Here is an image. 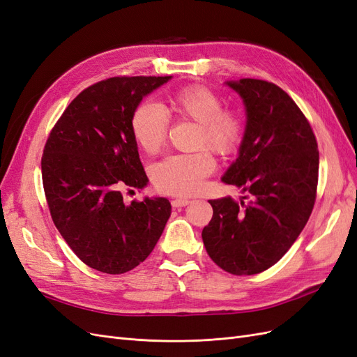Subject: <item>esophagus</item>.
<instances>
[{
	"label": "esophagus",
	"mask_w": 357,
	"mask_h": 357,
	"mask_svg": "<svg viewBox=\"0 0 357 357\" xmlns=\"http://www.w3.org/2000/svg\"><path fill=\"white\" fill-rule=\"evenodd\" d=\"M189 202H190V201H189V199H186V198H176V199H172V201H171L172 207H174V208L185 207V205H188Z\"/></svg>",
	"instance_id": "34e87169"
}]
</instances>
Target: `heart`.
Returning a JSON list of instances; mask_svg holds the SVG:
<instances>
[{"label": "heart", "mask_w": 357, "mask_h": 357, "mask_svg": "<svg viewBox=\"0 0 357 357\" xmlns=\"http://www.w3.org/2000/svg\"><path fill=\"white\" fill-rule=\"evenodd\" d=\"M220 96L204 86L180 89L172 100V110L190 117L201 126L198 143L207 144L214 152L226 155L238 147L244 137V121L234 110H223ZM169 113L155 100L139 104L131 121L137 144L147 153L164 147L169 131ZM215 168V160L207 150L195 153L169 155L153 167L152 176L159 190L171 195L188 197L197 193Z\"/></svg>", "instance_id": "heart-1"}]
</instances>
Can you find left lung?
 I'll return each mask as SVG.
<instances>
[{
  "label": "left lung",
  "mask_w": 357,
  "mask_h": 357,
  "mask_svg": "<svg viewBox=\"0 0 357 357\" xmlns=\"http://www.w3.org/2000/svg\"><path fill=\"white\" fill-rule=\"evenodd\" d=\"M245 105L240 155L225 172L247 202L210 199L213 218L202 241L213 262L234 275H253L277 264L296 241L314 207L319 150L295 101L277 84L228 82Z\"/></svg>",
  "instance_id": "8db88e82"
}]
</instances>
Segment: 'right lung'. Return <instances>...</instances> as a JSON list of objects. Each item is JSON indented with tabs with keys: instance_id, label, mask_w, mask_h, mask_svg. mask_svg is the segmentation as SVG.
Masks as SVG:
<instances>
[{
	"instance_id": "obj_1",
	"label": "right lung",
	"mask_w": 357,
	"mask_h": 357,
	"mask_svg": "<svg viewBox=\"0 0 357 357\" xmlns=\"http://www.w3.org/2000/svg\"><path fill=\"white\" fill-rule=\"evenodd\" d=\"M171 75L112 77L70 102L41 158L52 220L83 264L123 274L146 261L171 215L167 198L123 202V189H143L147 176L132 134L143 96Z\"/></svg>"
}]
</instances>
